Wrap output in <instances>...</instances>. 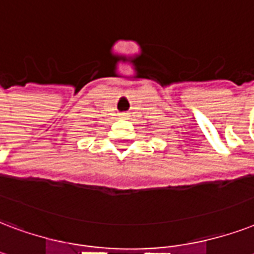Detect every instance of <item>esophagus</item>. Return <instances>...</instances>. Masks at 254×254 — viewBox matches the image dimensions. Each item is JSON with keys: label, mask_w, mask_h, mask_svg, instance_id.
I'll list each match as a JSON object with an SVG mask.
<instances>
[{"label": "esophagus", "mask_w": 254, "mask_h": 254, "mask_svg": "<svg viewBox=\"0 0 254 254\" xmlns=\"http://www.w3.org/2000/svg\"><path fill=\"white\" fill-rule=\"evenodd\" d=\"M127 113H120V119H127Z\"/></svg>", "instance_id": "esophagus-1"}]
</instances>
